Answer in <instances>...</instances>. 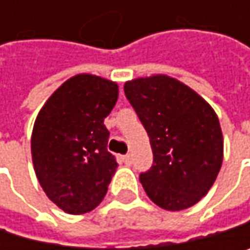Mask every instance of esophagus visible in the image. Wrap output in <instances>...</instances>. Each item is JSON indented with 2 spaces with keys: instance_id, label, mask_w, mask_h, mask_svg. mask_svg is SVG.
<instances>
[{
  "instance_id": "34e87169",
  "label": "esophagus",
  "mask_w": 250,
  "mask_h": 250,
  "mask_svg": "<svg viewBox=\"0 0 250 250\" xmlns=\"http://www.w3.org/2000/svg\"><path fill=\"white\" fill-rule=\"evenodd\" d=\"M121 160L124 162V163H126V165H129V163H130V154H126V156H121Z\"/></svg>"
}]
</instances>
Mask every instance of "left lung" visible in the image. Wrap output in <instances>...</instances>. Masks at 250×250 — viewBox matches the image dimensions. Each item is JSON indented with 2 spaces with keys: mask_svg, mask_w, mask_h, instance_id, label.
<instances>
[{
  "mask_svg": "<svg viewBox=\"0 0 250 250\" xmlns=\"http://www.w3.org/2000/svg\"><path fill=\"white\" fill-rule=\"evenodd\" d=\"M124 93L146 127L153 167L139 181L156 206L180 211L211 189L224 160V136L210 103L168 75L136 78Z\"/></svg>",
  "mask_w": 250,
  "mask_h": 250,
  "instance_id": "obj_1",
  "label": "left lung"
}]
</instances>
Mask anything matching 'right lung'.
Listing matches in <instances>:
<instances>
[{
    "instance_id": "1",
    "label": "right lung",
    "mask_w": 250,
    "mask_h": 250,
    "mask_svg": "<svg viewBox=\"0 0 250 250\" xmlns=\"http://www.w3.org/2000/svg\"><path fill=\"white\" fill-rule=\"evenodd\" d=\"M118 99V83L79 73L51 94L37 114L31 156L39 183L52 203L69 214L96 208L117 169L106 150V118Z\"/></svg>"
}]
</instances>
